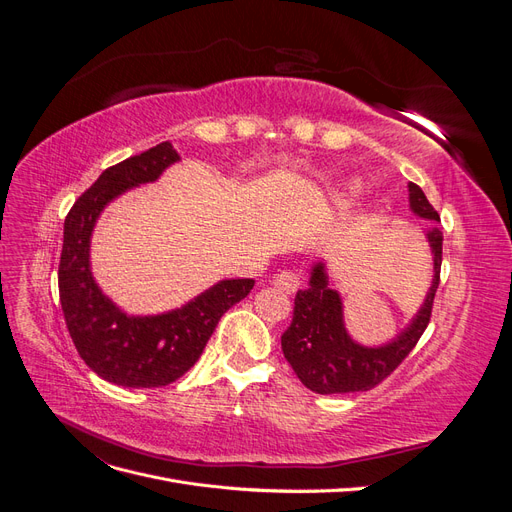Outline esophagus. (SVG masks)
Listing matches in <instances>:
<instances>
[{"label": "esophagus", "instance_id": "1", "mask_svg": "<svg viewBox=\"0 0 512 512\" xmlns=\"http://www.w3.org/2000/svg\"><path fill=\"white\" fill-rule=\"evenodd\" d=\"M273 286H275L277 290L286 292V294H294V292H297V290L301 288V277H299L297 273H294V271H282V273L275 275Z\"/></svg>", "mask_w": 512, "mask_h": 512}]
</instances>
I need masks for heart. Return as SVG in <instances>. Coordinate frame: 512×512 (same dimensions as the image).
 I'll return each mask as SVG.
<instances>
[{
	"instance_id": "heart-1",
	"label": "heart",
	"mask_w": 512,
	"mask_h": 512,
	"mask_svg": "<svg viewBox=\"0 0 512 512\" xmlns=\"http://www.w3.org/2000/svg\"><path fill=\"white\" fill-rule=\"evenodd\" d=\"M361 192H363V185H361L359 181H352V183L348 185V198H350V203H356V200L361 198Z\"/></svg>"
}]
</instances>
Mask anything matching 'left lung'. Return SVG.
Here are the masks:
<instances>
[{"label": "left lung", "instance_id": "obj_1", "mask_svg": "<svg viewBox=\"0 0 512 512\" xmlns=\"http://www.w3.org/2000/svg\"><path fill=\"white\" fill-rule=\"evenodd\" d=\"M408 207L418 220L440 222L423 190L408 183ZM433 260L431 284L423 303L395 337L369 346L354 339L346 327L344 299L322 256L309 265L307 286L297 292L292 320L282 333V352L294 374L309 391L320 395L367 391L406 359L429 324L431 305L440 284L442 232L436 224L423 230Z\"/></svg>", "mask_w": 512, "mask_h": 512}]
</instances>
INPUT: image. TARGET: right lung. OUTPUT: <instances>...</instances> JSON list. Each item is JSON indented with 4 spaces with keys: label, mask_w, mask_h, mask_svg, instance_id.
Returning a JSON list of instances; mask_svg holds the SVG:
<instances>
[{
    "label": "right lung",
    "mask_w": 512,
    "mask_h": 512,
    "mask_svg": "<svg viewBox=\"0 0 512 512\" xmlns=\"http://www.w3.org/2000/svg\"><path fill=\"white\" fill-rule=\"evenodd\" d=\"M179 160L173 145L160 143L106 168L64 224L59 299L70 337L102 380L126 389H156L181 378L203 354L226 309L254 288L250 277H226L158 314H130L100 288L91 271V239L100 215L119 196L158 181Z\"/></svg>",
    "instance_id": "add662e5"
}]
</instances>
